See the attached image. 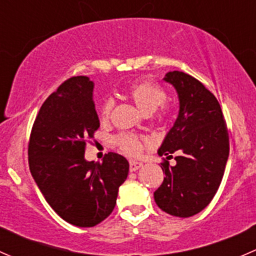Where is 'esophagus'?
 <instances>
[{"mask_svg": "<svg viewBox=\"0 0 256 256\" xmlns=\"http://www.w3.org/2000/svg\"><path fill=\"white\" fill-rule=\"evenodd\" d=\"M142 166V162H138V161H130V171L131 172H135L138 171L140 167Z\"/></svg>", "mask_w": 256, "mask_h": 256, "instance_id": "esophagus-1", "label": "esophagus"}]
</instances>
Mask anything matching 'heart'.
Segmentation results:
<instances>
[{"mask_svg": "<svg viewBox=\"0 0 256 256\" xmlns=\"http://www.w3.org/2000/svg\"><path fill=\"white\" fill-rule=\"evenodd\" d=\"M126 95L136 104V106L142 110L144 114H151L156 112L164 102L167 94L162 86L152 82H136L126 89ZM114 108L112 99H104L99 106V118L102 121L110 118ZM161 112H164V109ZM116 146L125 154L130 156H138L142 152L146 140L134 134H120L114 138Z\"/></svg>", "mask_w": 256, "mask_h": 256, "instance_id": "1", "label": "heart"}]
</instances>
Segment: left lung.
<instances>
[{"label":"left lung","instance_id":"left-lung-1","mask_svg":"<svg viewBox=\"0 0 256 256\" xmlns=\"http://www.w3.org/2000/svg\"><path fill=\"white\" fill-rule=\"evenodd\" d=\"M164 82L174 86L180 112L158 150L166 177L154 193V202L166 213L188 218L203 210L220 186L229 156V134L216 98L196 78L170 72Z\"/></svg>","mask_w":256,"mask_h":256}]
</instances>
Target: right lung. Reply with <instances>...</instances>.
Masks as SVG:
<instances>
[{"instance_id": "1", "label": "right lung", "mask_w": 256, "mask_h": 256, "mask_svg": "<svg viewBox=\"0 0 256 256\" xmlns=\"http://www.w3.org/2000/svg\"><path fill=\"white\" fill-rule=\"evenodd\" d=\"M94 82L73 76L59 85L40 109L28 142L32 177L53 210L73 226L89 228L112 214L128 162L109 152L102 162L84 158L88 138L100 122Z\"/></svg>"}]
</instances>
